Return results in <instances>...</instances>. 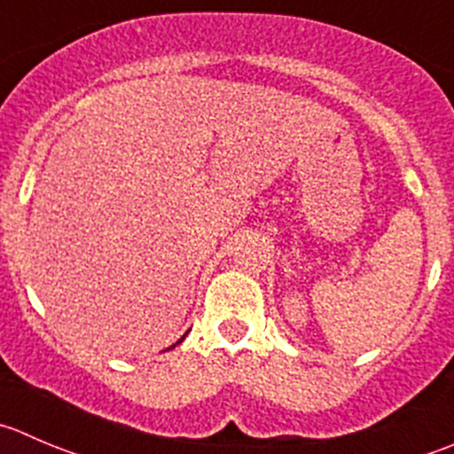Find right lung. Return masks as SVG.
Here are the masks:
<instances>
[{
	"label": "right lung",
	"mask_w": 454,
	"mask_h": 454,
	"mask_svg": "<svg viewBox=\"0 0 454 454\" xmlns=\"http://www.w3.org/2000/svg\"><path fill=\"white\" fill-rule=\"evenodd\" d=\"M184 337H186V334H184ZM184 337H182V339H179L177 344H182V341H184ZM177 344H173V346H170V348H175V346H177Z\"/></svg>",
	"instance_id": "1"
}]
</instances>
